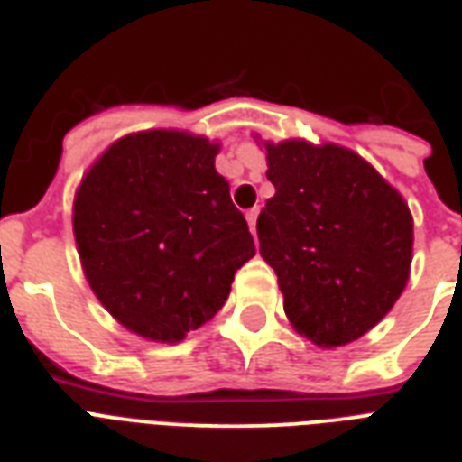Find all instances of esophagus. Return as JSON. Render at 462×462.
<instances>
[{
    "instance_id": "34e87169",
    "label": "esophagus",
    "mask_w": 462,
    "mask_h": 462,
    "mask_svg": "<svg viewBox=\"0 0 462 462\" xmlns=\"http://www.w3.org/2000/svg\"><path fill=\"white\" fill-rule=\"evenodd\" d=\"M256 220H259V208H252L246 213V223H249V230L256 232Z\"/></svg>"
}]
</instances>
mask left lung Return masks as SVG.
<instances>
[{"label": "left lung", "instance_id": "obj_1", "mask_svg": "<svg viewBox=\"0 0 462 462\" xmlns=\"http://www.w3.org/2000/svg\"><path fill=\"white\" fill-rule=\"evenodd\" d=\"M266 146L275 187L256 220L261 256L282 307L319 347L357 340L408 285L412 216L405 199L350 148L309 141Z\"/></svg>", "mask_w": 462, "mask_h": 462}]
</instances>
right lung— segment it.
<instances>
[{
	"label": "right lung",
	"mask_w": 462,
	"mask_h": 462,
	"mask_svg": "<svg viewBox=\"0 0 462 462\" xmlns=\"http://www.w3.org/2000/svg\"><path fill=\"white\" fill-rule=\"evenodd\" d=\"M217 148L187 132L129 134L76 191L74 237L90 290L146 340L180 343L210 321L256 254L216 172Z\"/></svg>",
	"instance_id": "1"
}]
</instances>
